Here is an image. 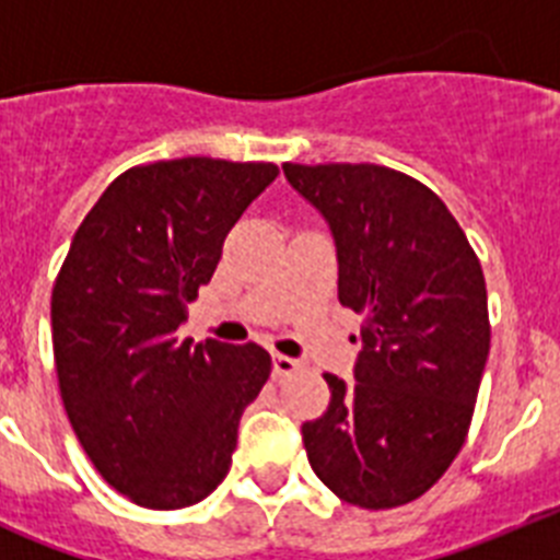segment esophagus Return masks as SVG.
<instances>
[{"instance_id": "obj_1", "label": "esophagus", "mask_w": 560, "mask_h": 560, "mask_svg": "<svg viewBox=\"0 0 560 560\" xmlns=\"http://www.w3.org/2000/svg\"><path fill=\"white\" fill-rule=\"evenodd\" d=\"M271 370H275L277 378H285V375H291V373H296V370H300V361L277 353L275 361H271Z\"/></svg>"}]
</instances>
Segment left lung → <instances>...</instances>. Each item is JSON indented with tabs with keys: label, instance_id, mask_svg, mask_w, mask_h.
<instances>
[{
	"label": "left lung",
	"instance_id": "8db88e82",
	"mask_svg": "<svg viewBox=\"0 0 560 560\" xmlns=\"http://www.w3.org/2000/svg\"><path fill=\"white\" fill-rule=\"evenodd\" d=\"M323 212L339 303L364 316L350 384L325 373L328 412L303 423L314 474L341 502L398 508L446 474L471 427L491 350L479 257L438 192L384 165H283Z\"/></svg>",
	"mask_w": 560,
	"mask_h": 560
}]
</instances>
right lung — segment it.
I'll return each mask as SVG.
<instances>
[{
    "mask_svg": "<svg viewBox=\"0 0 560 560\" xmlns=\"http://www.w3.org/2000/svg\"><path fill=\"white\" fill-rule=\"evenodd\" d=\"M277 173L210 156L128 167L72 237L52 285L58 387L86 457L133 504L190 508L230 471L271 355L255 341H179L176 328Z\"/></svg>",
    "mask_w": 560,
    "mask_h": 560,
    "instance_id": "obj_1",
    "label": "right lung"
}]
</instances>
